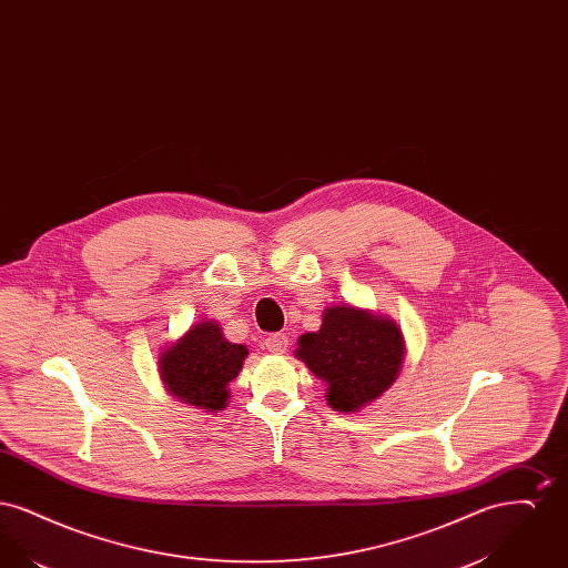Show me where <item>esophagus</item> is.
<instances>
[{"label":"esophagus","instance_id":"esophagus-1","mask_svg":"<svg viewBox=\"0 0 568 568\" xmlns=\"http://www.w3.org/2000/svg\"><path fill=\"white\" fill-rule=\"evenodd\" d=\"M264 345L274 355H283V353L287 352V347H290V338L285 334H271Z\"/></svg>","mask_w":568,"mask_h":568}]
</instances>
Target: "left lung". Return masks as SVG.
<instances>
[{
	"instance_id": "obj_1",
	"label": "left lung",
	"mask_w": 568,
	"mask_h": 568,
	"mask_svg": "<svg viewBox=\"0 0 568 568\" xmlns=\"http://www.w3.org/2000/svg\"><path fill=\"white\" fill-rule=\"evenodd\" d=\"M405 355L400 325L347 302L325 306L322 327L297 338V359L325 381V400L338 413L378 400L396 383Z\"/></svg>"
}]
</instances>
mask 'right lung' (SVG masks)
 I'll list each match as a JSON object with an SVG mask.
<instances>
[{
    "label": "right lung",
    "mask_w": 568,
    "mask_h": 568,
    "mask_svg": "<svg viewBox=\"0 0 568 568\" xmlns=\"http://www.w3.org/2000/svg\"><path fill=\"white\" fill-rule=\"evenodd\" d=\"M246 345L230 343L215 320H202L160 353L165 392L183 405L219 413L230 403V381L239 377Z\"/></svg>",
    "instance_id": "1"
}]
</instances>
